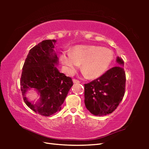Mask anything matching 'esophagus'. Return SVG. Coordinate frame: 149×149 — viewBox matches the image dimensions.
<instances>
[{
	"label": "esophagus",
	"instance_id": "obj_1",
	"mask_svg": "<svg viewBox=\"0 0 149 149\" xmlns=\"http://www.w3.org/2000/svg\"><path fill=\"white\" fill-rule=\"evenodd\" d=\"M73 83H79L80 81L77 80V79H73Z\"/></svg>",
	"mask_w": 149,
	"mask_h": 149
}]
</instances>
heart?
Returning a JSON list of instances; mask_svg holds the SVG:
<instances>
[{"instance_id": "obj_1", "label": "heart", "mask_w": 149, "mask_h": 149, "mask_svg": "<svg viewBox=\"0 0 149 149\" xmlns=\"http://www.w3.org/2000/svg\"><path fill=\"white\" fill-rule=\"evenodd\" d=\"M111 50L95 45H76L71 52L63 51L60 60L66 72L73 74L82 65L83 75L90 79H97L105 74L113 60Z\"/></svg>"}]
</instances>
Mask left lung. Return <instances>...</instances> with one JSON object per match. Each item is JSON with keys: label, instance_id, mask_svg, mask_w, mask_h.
<instances>
[{"label": "left lung", "instance_id": "8db88e82", "mask_svg": "<svg viewBox=\"0 0 149 149\" xmlns=\"http://www.w3.org/2000/svg\"><path fill=\"white\" fill-rule=\"evenodd\" d=\"M117 65L102 76L84 84V104L86 109L95 116H104L115 111L125 93L124 62L117 56Z\"/></svg>", "mask_w": 149, "mask_h": 149}]
</instances>
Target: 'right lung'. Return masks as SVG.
<instances>
[{"label":"right lung","mask_w":149,"mask_h":149,"mask_svg":"<svg viewBox=\"0 0 149 149\" xmlns=\"http://www.w3.org/2000/svg\"><path fill=\"white\" fill-rule=\"evenodd\" d=\"M56 40H43L31 49L22 68L20 86L25 103L34 112L49 116L59 111L73 86L72 79L57 67L59 58L54 50ZM34 89L40 96L36 103L27 99Z\"/></svg>","instance_id":"right-lung-1"}]
</instances>
